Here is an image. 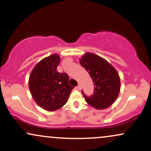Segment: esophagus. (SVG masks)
<instances>
[{"label":"esophagus","instance_id":"1","mask_svg":"<svg viewBox=\"0 0 151 151\" xmlns=\"http://www.w3.org/2000/svg\"><path fill=\"white\" fill-rule=\"evenodd\" d=\"M77 89L78 90H80V89H81V85H80V84H79V85H78V86H77Z\"/></svg>","mask_w":151,"mask_h":151}]
</instances>
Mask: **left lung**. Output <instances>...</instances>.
<instances>
[{
  "instance_id": "obj_1",
  "label": "left lung",
  "mask_w": 151,
  "mask_h": 151,
  "mask_svg": "<svg viewBox=\"0 0 151 151\" xmlns=\"http://www.w3.org/2000/svg\"><path fill=\"white\" fill-rule=\"evenodd\" d=\"M80 65L89 74L94 89L87 96L81 91L86 101L97 109H104L115 102L120 91V79L116 70L104 59L86 53L80 60Z\"/></svg>"
}]
</instances>
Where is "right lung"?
<instances>
[{"mask_svg":"<svg viewBox=\"0 0 151 151\" xmlns=\"http://www.w3.org/2000/svg\"><path fill=\"white\" fill-rule=\"evenodd\" d=\"M60 62L58 55L43 59L35 65L29 78V88L35 101L49 111L63 106L74 89L69 84V76L57 70Z\"/></svg>","mask_w":151,"mask_h":151,"instance_id":"right-lung-1","label":"right lung"}]
</instances>
